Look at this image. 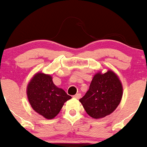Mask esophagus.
<instances>
[{"label":"esophagus","instance_id":"obj_1","mask_svg":"<svg viewBox=\"0 0 147 147\" xmlns=\"http://www.w3.org/2000/svg\"><path fill=\"white\" fill-rule=\"evenodd\" d=\"M74 97L75 98H76V99H79V98L81 97V94L78 93V94H76V95H74Z\"/></svg>","mask_w":147,"mask_h":147}]
</instances>
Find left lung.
Returning <instances> with one entry per match:
<instances>
[{
    "label": "left lung",
    "instance_id": "left-lung-1",
    "mask_svg": "<svg viewBox=\"0 0 147 147\" xmlns=\"http://www.w3.org/2000/svg\"><path fill=\"white\" fill-rule=\"evenodd\" d=\"M123 87L118 76L111 70L96 74L89 89L79 100L87 114L94 119L111 114L121 102Z\"/></svg>",
    "mask_w": 147,
    "mask_h": 147
}]
</instances>
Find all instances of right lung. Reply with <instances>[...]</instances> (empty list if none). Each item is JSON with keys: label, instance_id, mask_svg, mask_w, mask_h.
I'll return each instance as SVG.
<instances>
[{"label": "right lung", "instance_id": "right-lung-1", "mask_svg": "<svg viewBox=\"0 0 147 147\" xmlns=\"http://www.w3.org/2000/svg\"><path fill=\"white\" fill-rule=\"evenodd\" d=\"M51 75L37 73L27 86V96L36 112L47 119L58 115L63 104L71 96L62 88L56 86Z\"/></svg>", "mask_w": 147, "mask_h": 147}]
</instances>
